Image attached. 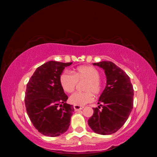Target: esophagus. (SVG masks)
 <instances>
[{
	"instance_id": "esophagus-1",
	"label": "esophagus",
	"mask_w": 157,
	"mask_h": 157,
	"mask_svg": "<svg viewBox=\"0 0 157 157\" xmlns=\"http://www.w3.org/2000/svg\"><path fill=\"white\" fill-rule=\"evenodd\" d=\"M73 107H74V109H75V111L82 110V109L84 108V107H82V106H78V105H74Z\"/></svg>"
}]
</instances>
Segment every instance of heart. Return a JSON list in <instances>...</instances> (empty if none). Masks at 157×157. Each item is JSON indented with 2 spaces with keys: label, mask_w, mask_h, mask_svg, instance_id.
Here are the masks:
<instances>
[{
  "label": "heart",
  "mask_w": 157,
  "mask_h": 157,
  "mask_svg": "<svg viewBox=\"0 0 157 157\" xmlns=\"http://www.w3.org/2000/svg\"><path fill=\"white\" fill-rule=\"evenodd\" d=\"M100 73L96 68L91 66H83L78 67L73 74L64 72L60 77V83L63 89L67 93H72L75 89L78 82L86 81L82 93H75L69 98L71 104L83 106L91 102L94 95H98L102 91V83L100 82Z\"/></svg>",
  "instance_id": "1"
}]
</instances>
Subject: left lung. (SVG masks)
<instances>
[{"mask_svg":"<svg viewBox=\"0 0 157 157\" xmlns=\"http://www.w3.org/2000/svg\"><path fill=\"white\" fill-rule=\"evenodd\" d=\"M93 65L104 69L107 85L98 100L100 106L93 108L94 114L88 124L97 134H112L123 127L131 113L134 89L129 77L115 63L103 61Z\"/></svg>","mask_w":157,"mask_h":157,"instance_id":"obj_1","label":"left lung"}]
</instances>
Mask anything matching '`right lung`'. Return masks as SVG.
<instances>
[{
	"mask_svg": "<svg viewBox=\"0 0 157 157\" xmlns=\"http://www.w3.org/2000/svg\"><path fill=\"white\" fill-rule=\"evenodd\" d=\"M73 62L49 61L36 69L26 87L28 115L39 132L55 137L67 131L74 111L60 83L63 69Z\"/></svg>",
	"mask_w": 157,
	"mask_h": 157,
	"instance_id": "1",
	"label": "right lung"
}]
</instances>
